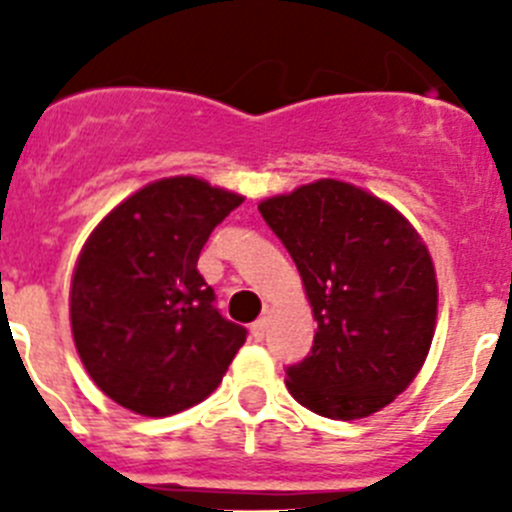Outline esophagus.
Returning <instances> with one entry per match:
<instances>
[{"label":"esophagus","mask_w":512,"mask_h":512,"mask_svg":"<svg viewBox=\"0 0 512 512\" xmlns=\"http://www.w3.org/2000/svg\"><path fill=\"white\" fill-rule=\"evenodd\" d=\"M266 328H269V320H266V318H259V320H256V323L251 325V336L256 338V341H264Z\"/></svg>","instance_id":"obj_1"}]
</instances>
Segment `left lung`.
I'll return each mask as SVG.
<instances>
[{
    "label": "left lung",
    "instance_id": "8db88e82",
    "mask_svg": "<svg viewBox=\"0 0 512 512\" xmlns=\"http://www.w3.org/2000/svg\"><path fill=\"white\" fill-rule=\"evenodd\" d=\"M297 264L318 333L287 366L312 413L356 420L390 405L420 372L436 330L438 284L418 230L354 184L320 179L259 205Z\"/></svg>",
    "mask_w": 512,
    "mask_h": 512
}]
</instances>
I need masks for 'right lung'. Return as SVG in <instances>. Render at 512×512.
Returning a JSON list of instances; mask_svg holds the SVG:
<instances>
[{
    "label": "right lung",
    "instance_id": "obj_1",
    "mask_svg": "<svg viewBox=\"0 0 512 512\" xmlns=\"http://www.w3.org/2000/svg\"><path fill=\"white\" fill-rule=\"evenodd\" d=\"M241 194L194 176L158 179L117 205L81 248L71 330L104 395L148 418L182 413L223 382L246 343L197 271L212 230Z\"/></svg>",
    "mask_w": 512,
    "mask_h": 512
}]
</instances>
